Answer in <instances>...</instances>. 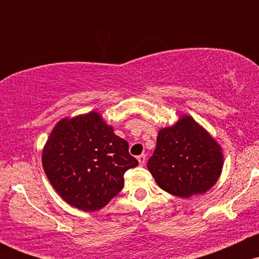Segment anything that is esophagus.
I'll use <instances>...</instances> for the list:
<instances>
[{"mask_svg":"<svg viewBox=\"0 0 259 259\" xmlns=\"http://www.w3.org/2000/svg\"><path fill=\"white\" fill-rule=\"evenodd\" d=\"M138 160H139L140 165H144L145 163H146V156H145V154H141V156L138 157Z\"/></svg>","mask_w":259,"mask_h":259,"instance_id":"34e87169","label":"esophagus"}]
</instances>
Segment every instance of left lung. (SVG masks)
<instances>
[{
	"instance_id": "1",
	"label": "left lung",
	"mask_w": 259,
	"mask_h": 259,
	"mask_svg": "<svg viewBox=\"0 0 259 259\" xmlns=\"http://www.w3.org/2000/svg\"><path fill=\"white\" fill-rule=\"evenodd\" d=\"M223 158L221 145L185 114L173 126L159 130L147 168L160 189L189 198L214 186L222 174Z\"/></svg>"
}]
</instances>
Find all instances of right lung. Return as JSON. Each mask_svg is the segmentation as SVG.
<instances>
[{
	"mask_svg": "<svg viewBox=\"0 0 259 259\" xmlns=\"http://www.w3.org/2000/svg\"><path fill=\"white\" fill-rule=\"evenodd\" d=\"M138 164L129 144L97 112L59 120L42 151V167L53 189L85 212L108 204L123 189L124 173Z\"/></svg>",
	"mask_w": 259,
	"mask_h": 259,
	"instance_id": "right-lung-1",
	"label": "right lung"
}]
</instances>
